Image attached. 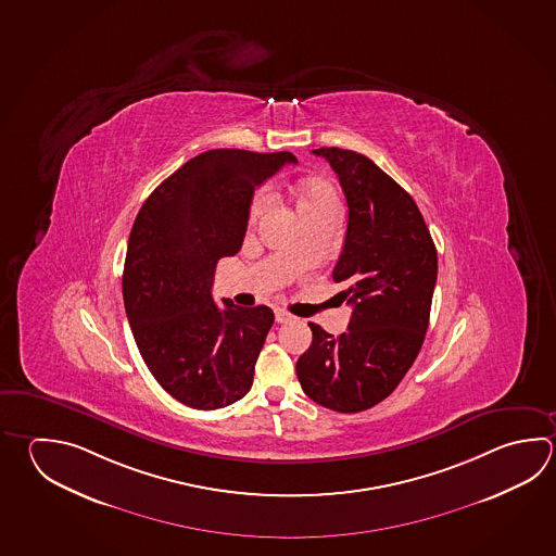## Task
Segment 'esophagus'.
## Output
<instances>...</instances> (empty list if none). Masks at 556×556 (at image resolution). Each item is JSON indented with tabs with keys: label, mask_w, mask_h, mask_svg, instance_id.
I'll return each mask as SVG.
<instances>
[{
	"label": "esophagus",
	"mask_w": 556,
	"mask_h": 556,
	"mask_svg": "<svg viewBox=\"0 0 556 556\" xmlns=\"http://www.w3.org/2000/svg\"><path fill=\"white\" fill-rule=\"evenodd\" d=\"M275 320H277L279 325H285V323H291L293 316L289 315L283 308H277V311H275Z\"/></svg>",
	"instance_id": "34e87169"
}]
</instances>
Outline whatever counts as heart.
Segmentation results:
<instances>
[{"mask_svg":"<svg viewBox=\"0 0 556 556\" xmlns=\"http://www.w3.org/2000/svg\"><path fill=\"white\" fill-rule=\"evenodd\" d=\"M294 206L299 216L303 222L315 220V218H323V216H338L340 210V197L332 182H328L325 178H306L301 180L293 190ZM269 204V197L267 192H260L253 199L252 206H250V226L260 220L263 212Z\"/></svg>","mask_w":556,"mask_h":556,"instance_id":"obj_1","label":"heart"}]
</instances>
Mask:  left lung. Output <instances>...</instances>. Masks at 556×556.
Here are the masks:
<instances>
[{"label": "left lung", "instance_id": "obj_1", "mask_svg": "<svg viewBox=\"0 0 556 556\" xmlns=\"http://www.w3.org/2000/svg\"><path fill=\"white\" fill-rule=\"evenodd\" d=\"M334 168L348 202L344 248L332 279L346 285V332L308 323L313 344L296 362L308 397L359 413L389 397L419 356L437 285V248L409 192L356 151H313Z\"/></svg>", "mask_w": 556, "mask_h": 556}]
</instances>
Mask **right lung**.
Returning <instances> with one entry per match:
<instances>
[{
    "instance_id": "right-lung-1",
    "label": "right lung",
    "mask_w": 556,
    "mask_h": 556,
    "mask_svg": "<svg viewBox=\"0 0 556 556\" xmlns=\"http://www.w3.org/2000/svg\"><path fill=\"white\" fill-rule=\"evenodd\" d=\"M289 151L212 149L165 178L137 214L122 277L127 320L159 386L192 409L228 407L253 383L269 306L212 299L220 257L240 252L253 190Z\"/></svg>"
}]
</instances>
